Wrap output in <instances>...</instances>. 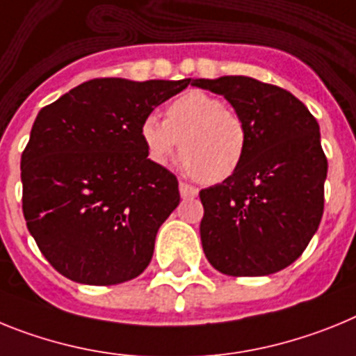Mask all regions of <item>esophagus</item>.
Segmentation results:
<instances>
[{
  "instance_id": "34e87169",
  "label": "esophagus",
  "mask_w": 356,
  "mask_h": 356,
  "mask_svg": "<svg viewBox=\"0 0 356 356\" xmlns=\"http://www.w3.org/2000/svg\"><path fill=\"white\" fill-rule=\"evenodd\" d=\"M179 193H181L182 199H193V197L199 195V190L195 186L188 184V182L181 181L179 182Z\"/></svg>"
}]
</instances>
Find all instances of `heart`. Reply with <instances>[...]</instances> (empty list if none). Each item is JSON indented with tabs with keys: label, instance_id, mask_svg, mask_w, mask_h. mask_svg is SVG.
<instances>
[{
	"label": "heart",
	"instance_id": "1",
	"mask_svg": "<svg viewBox=\"0 0 356 356\" xmlns=\"http://www.w3.org/2000/svg\"><path fill=\"white\" fill-rule=\"evenodd\" d=\"M140 132L156 165H168L181 145L184 170L206 184L224 182L236 174L247 152L242 116L200 89L175 98L166 109V120L148 114Z\"/></svg>",
	"mask_w": 356,
	"mask_h": 356
}]
</instances>
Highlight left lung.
Returning a JSON list of instances; mask_svg holds the SVG:
<instances>
[{"mask_svg": "<svg viewBox=\"0 0 356 356\" xmlns=\"http://www.w3.org/2000/svg\"><path fill=\"white\" fill-rule=\"evenodd\" d=\"M222 95L247 127L242 166L200 190V240L227 276H268L293 264L323 218L327 161L319 123L292 92L251 76L197 79Z\"/></svg>", "mask_w": 356, "mask_h": 356, "instance_id": "obj_1", "label": "left lung"}]
</instances>
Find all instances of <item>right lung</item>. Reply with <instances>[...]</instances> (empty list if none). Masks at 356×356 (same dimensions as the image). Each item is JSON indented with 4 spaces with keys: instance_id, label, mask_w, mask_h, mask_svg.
Wrapping results in <instances>:
<instances>
[{
    "instance_id": "obj_1",
    "label": "right lung",
    "mask_w": 356,
    "mask_h": 356,
    "mask_svg": "<svg viewBox=\"0 0 356 356\" xmlns=\"http://www.w3.org/2000/svg\"><path fill=\"white\" fill-rule=\"evenodd\" d=\"M191 79H95L39 111L21 156L26 227L51 267L118 285L148 267L179 182L148 159L141 122Z\"/></svg>"
}]
</instances>
